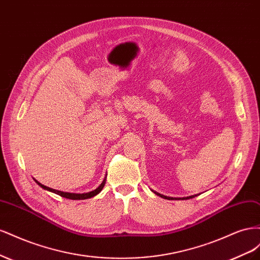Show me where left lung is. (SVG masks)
<instances>
[{"label": "left lung", "mask_w": 260, "mask_h": 260, "mask_svg": "<svg viewBox=\"0 0 260 260\" xmlns=\"http://www.w3.org/2000/svg\"><path fill=\"white\" fill-rule=\"evenodd\" d=\"M156 195H158V196H160V198H162V199H166V200H190V199H193V198H195L196 195H192V196H187V198H182V199H177V198H169V196H165V195H162V194H159V193H157V192H154Z\"/></svg>", "instance_id": "obj_1"}]
</instances>
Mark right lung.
<instances>
[{
  "instance_id": "right-lung-1",
  "label": "right lung",
  "mask_w": 260,
  "mask_h": 260,
  "mask_svg": "<svg viewBox=\"0 0 260 260\" xmlns=\"http://www.w3.org/2000/svg\"><path fill=\"white\" fill-rule=\"evenodd\" d=\"M35 181H36V182H37L39 185H40L42 188H44V190L53 192V193H55V194H57V195L61 196V198L69 199V200H86V199H91V198H93V196L98 195L102 190H103V187H104V185H105V183H106V177L104 178L103 182H102V183L100 184V186L96 187L95 190L91 191V192H88V193H82V194H79V193H68V192L57 191V190H54V188H51V187H49V186H45V185L41 184L40 182H38L37 180H35Z\"/></svg>"
}]
</instances>
